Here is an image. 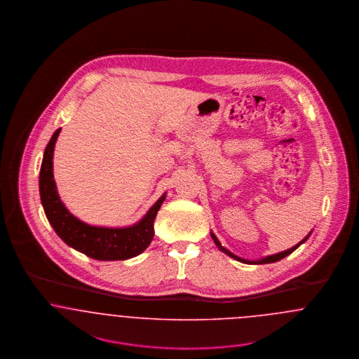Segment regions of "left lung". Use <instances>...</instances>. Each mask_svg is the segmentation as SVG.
<instances>
[{
  "label": "left lung",
  "instance_id": "obj_1",
  "mask_svg": "<svg viewBox=\"0 0 359 359\" xmlns=\"http://www.w3.org/2000/svg\"><path fill=\"white\" fill-rule=\"evenodd\" d=\"M311 233H312V231L302 239L300 243H297L296 245H293L292 248H289V250H286V251H283V252H278V254H274V255H269V257H266V258H262V259H258V261H247V259H243V258H239L238 255H235V254H232L231 251H228L226 247H223L222 243L219 242V239L216 238V235L213 233V232H210V236H212V239H213V242H215V245H217V248L220 250V251H223V252H226L228 257H231V258H233V259H236V261H239V262H243V264H273V262H277V261H281L283 258L285 257H287L289 254H292L297 247H300V245H302L309 236H311Z\"/></svg>",
  "mask_w": 359,
  "mask_h": 359
}]
</instances>
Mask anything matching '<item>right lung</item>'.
Returning a JSON list of instances; mask_svg holds the SVG:
<instances>
[{
    "label": "right lung",
    "mask_w": 359,
    "mask_h": 359,
    "mask_svg": "<svg viewBox=\"0 0 359 359\" xmlns=\"http://www.w3.org/2000/svg\"><path fill=\"white\" fill-rule=\"evenodd\" d=\"M62 128L50 139L40 168L39 190L44 213L57 236L76 251L97 261H124L142 254L154 238V220L166 193L136 224L124 228L89 226L69 212L60 201L53 174L54 147Z\"/></svg>",
    "instance_id": "obj_1"
}]
</instances>
